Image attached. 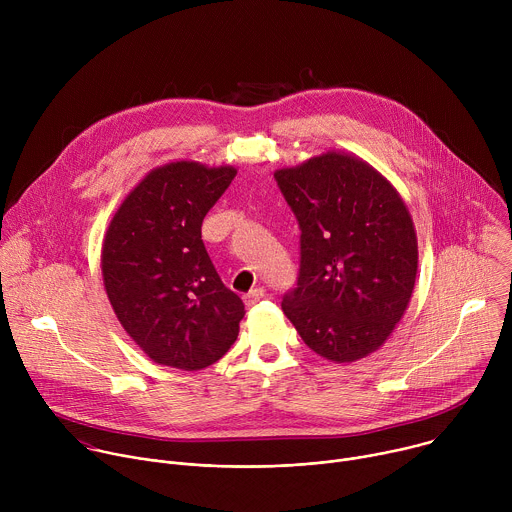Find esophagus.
I'll use <instances>...</instances> for the list:
<instances>
[{"label":"esophagus","instance_id":"esophagus-1","mask_svg":"<svg viewBox=\"0 0 512 512\" xmlns=\"http://www.w3.org/2000/svg\"><path fill=\"white\" fill-rule=\"evenodd\" d=\"M265 298V289L263 287H255V289H251L249 294H245V304L247 306H255L257 302H261Z\"/></svg>","mask_w":512,"mask_h":512}]
</instances>
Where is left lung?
Here are the masks:
<instances>
[{
	"label": "left lung",
	"mask_w": 512,
	"mask_h": 512,
	"mask_svg": "<svg viewBox=\"0 0 512 512\" xmlns=\"http://www.w3.org/2000/svg\"><path fill=\"white\" fill-rule=\"evenodd\" d=\"M300 225V273L281 310L334 362L375 352L407 310L417 237L399 192L367 162L328 152L277 170Z\"/></svg>",
	"instance_id": "obj_1"
}]
</instances>
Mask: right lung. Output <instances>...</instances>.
Returning <instances> with one entry per match:
<instances>
[{
	"label": "right lung",
	"mask_w": 512,
	"mask_h": 512,
	"mask_svg": "<svg viewBox=\"0 0 512 512\" xmlns=\"http://www.w3.org/2000/svg\"><path fill=\"white\" fill-rule=\"evenodd\" d=\"M237 170L172 162L152 170L107 229L101 269L125 332L154 362L200 371L227 354L245 304L218 277L202 243L206 212Z\"/></svg>",
	"instance_id": "1"
}]
</instances>
